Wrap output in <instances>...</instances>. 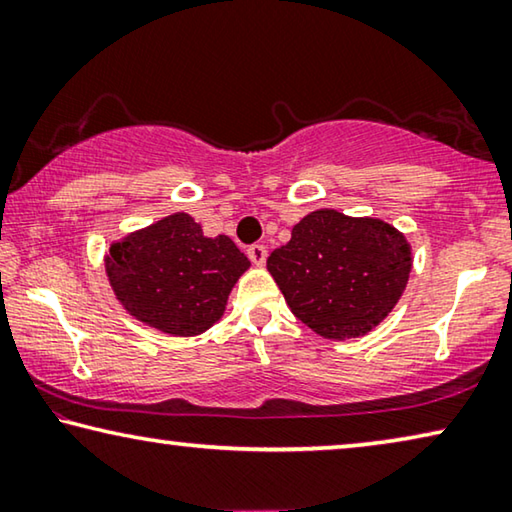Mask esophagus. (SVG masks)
Returning <instances> with one entry per match:
<instances>
[{
	"label": "esophagus",
	"mask_w": 512,
	"mask_h": 512,
	"mask_svg": "<svg viewBox=\"0 0 512 512\" xmlns=\"http://www.w3.org/2000/svg\"><path fill=\"white\" fill-rule=\"evenodd\" d=\"M248 257H250V262H253L255 266H264V262H266V248L262 246V243H253V246L248 248Z\"/></svg>",
	"instance_id": "obj_1"
}]
</instances>
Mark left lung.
Here are the masks:
<instances>
[{"mask_svg": "<svg viewBox=\"0 0 512 512\" xmlns=\"http://www.w3.org/2000/svg\"><path fill=\"white\" fill-rule=\"evenodd\" d=\"M411 262L407 236L393 225L317 209L294 225L266 269L308 329L349 340L384 322L407 287Z\"/></svg>", "mask_w": 512, "mask_h": 512, "instance_id": "1", "label": "left lung"}]
</instances>
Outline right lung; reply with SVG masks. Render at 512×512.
Listing matches in <instances>:
<instances>
[{"instance_id": "1", "label": "right lung", "mask_w": 512, "mask_h": 512, "mask_svg": "<svg viewBox=\"0 0 512 512\" xmlns=\"http://www.w3.org/2000/svg\"><path fill=\"white\" fill-rule=\"evenodd\" d=\"M248 266L230 236L209 239L183 211L110 243L105 255L110 287L128 315L177 338L200 335L223 317Z\"/></svg>"}]
</instances>
